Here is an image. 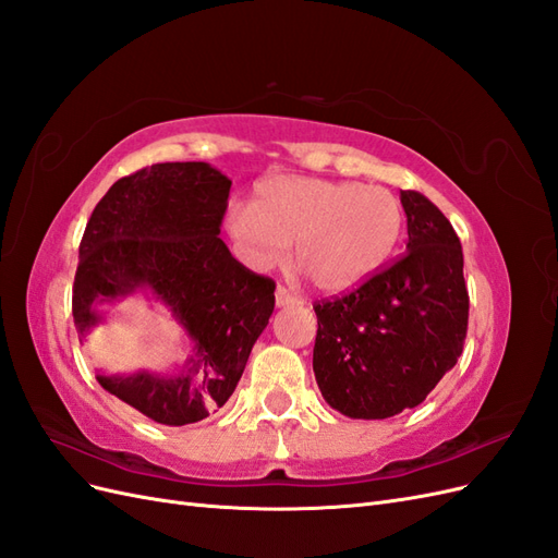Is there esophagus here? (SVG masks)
I'll use <instances>...</instances> for the list:
<instances>
[{"label":"esophagus","mask_w":558,"mask_h":558,"mask_svg":"<svg viewBox=\"0 0 558 558\" xmlns=\"http://www.w3.org/2000/svg\"><path fill=\"white\" fill-rule=\"evenodd\" d=\"M275 300H277V307H286V305H298L300 298L289 293L283 289V286H277V293H275Z\"/></svg>","instance_id":"esophagus-1"}]
</instances>
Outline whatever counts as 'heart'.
Returning <instances> with one entry per match:
<instances>
[{"label":"heart","instance_id":"b5f03b06","mask_svg":"<svg viewBox=\"0 0 558 558\" xmlns=\"http://www.w3.org/2000/svg\"><path fill=\"white\" fill-rule=\"evenodd\" d=\"M226 226L256 267L289 256L326 293L361 286L391 258L402 228V202L384 185L281 174L263 179L251 205L228 211Z\"/></svg>","mask_w":558,"mask_h":558}]
</instances>
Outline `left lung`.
Here are the masks:
<instances>
[{
    "mask_svg": "<svg viewBox=\"0 0 558 558\" xmlns=\"http://www.w3.org/2000/svg\"><path fill=\"white\" fill-rule=\"evenodd\" d=\"M408 251L342 298L316 302L314 375L332 410L388 418L426 400L468 332L463 248L447 216L400 191Z\"/></svg>",
    "mask_w": 558,
    "mask_h": 558,
    "instance_id": "obj_1",
    "label": "left lung"
}]
</instances>
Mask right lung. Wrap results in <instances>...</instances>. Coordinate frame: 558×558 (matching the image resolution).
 Returning a JSON list of instances; mask_svg holds the SVG:
<instances>
[{"label": "right lung", "instance_id": "obj_1", "mask_svg": "<svg viewBox=\"0 0 558 558\" xmlns=\"http://www.w3.org/2000/svg\"><path fill=\"white\" fill-rule=\"evenodd\" d=\"M230 185L207 162L144 167L97 202L78 246V337L105 320L99 305L148 291L193 340L177 373H97L109 393L165 426L223 408L275 312V281L234 260L218 238Z\"/></svg>", "mask_w": 558, "mask_h": 558}]
</instances>
